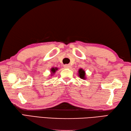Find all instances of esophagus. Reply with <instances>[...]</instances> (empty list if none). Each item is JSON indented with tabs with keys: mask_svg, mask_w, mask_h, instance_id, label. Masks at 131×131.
<instances>
[{
	"mask_svg": "<svg viewBox=\"0 0 131 131\" xmlns=\"http://www.w3.org/2000/svg\"><path fill=\"white\" fill-rule=\"evenodd\" d=\"M63 67H64L65 68H70L71 67V66L69 64H66V65H63Z\"/></svg>",
	"mask_w": 131,
	"mask_h": 131,
	"instance_id": "obj_1",
	"label": "esophagus"
}]
</instances>
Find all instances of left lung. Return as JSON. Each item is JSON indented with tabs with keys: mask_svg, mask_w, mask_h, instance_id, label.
Segmentation results:
<instances>
[{
	"mask_svg": "<svg viewBox=\"0 0 131 131\" xmlns=\"http://www.w3.org/2000/svg\"><path fill=\"white\" fill-rule=\"evenodd\" d=\"M78 75L82 79H85V71L83 69H80L79 70Z\"/></svg>",
	"mask_w": 131,
	"mask_h": 131,
	"instance_id": "obj_1",
	"label": "left lung"
}]
</instances>
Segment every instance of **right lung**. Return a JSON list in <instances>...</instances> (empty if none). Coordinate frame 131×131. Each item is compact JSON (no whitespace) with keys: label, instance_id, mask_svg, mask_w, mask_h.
Segmentation results:
<instances>
[{"label":"right lung","instance_id":"obj_1","mask_svg":"<svg viewBox=\"0 0 131 131\" xmlns=\"http://www.w3.org/2000/svg\"><path fill=\"white\" fill-rule=\"evenodd\" d=\"M57 70H58V69H57V68H52L51 69V75H53L54 73H55L56 71H57Z\"/></svg>","mask_w":131,"mask_h":131}]
</instances>
